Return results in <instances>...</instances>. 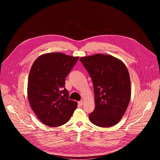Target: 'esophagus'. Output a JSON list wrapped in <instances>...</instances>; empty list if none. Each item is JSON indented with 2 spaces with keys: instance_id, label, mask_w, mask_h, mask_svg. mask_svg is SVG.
<instances>
[{
  "instance_id": "34e87169",
  "label": "esophagus",
  "mask_w": 160,
  "mask_h": 160,
  "mask_svg": "<svg viewBox=\"0 0 160 160\" xmlns=\"http://www.w3.org/2000/svg\"><path fill=\"white\" fill-rule=\"evenodd\" d=\"M78 104L80 106H82V105L83 104V101L82 100V101H78Z\"/></svg>"
}]
</instances>
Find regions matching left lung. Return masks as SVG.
Here are the masks:
<instances>
[{"label":"left lung","mask_w":160,"mask_h":160,"mask_svg":"<svg viewBox=\"0 0 160 160\" xmlns=\"http://www.w3.org/2000/svg\"><path fill=\"white\" fill-rule=\"evenodd\" d=\"M94 85V110L88 115L93 124L109 127L117 124L127 109L130 96V78L124 63L109 55L95 54L81 58Z\"/></svg>","instance_id":"8db88e82"}]
</instances>
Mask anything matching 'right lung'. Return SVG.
I'll use <instances>...</instances> for the list:
<instances>
[{
  "mask_svg": "<svg viewBox=\"0 0 160 160\" xmlns=\"http://www.w3.org/2000/svg\"><path fill=\"white\" fill-rule=\"evenodd\" d=\"M78 58L61 52L48 53L33 62L28 77V98L32 109L43 124L64 125L77 109V102L69 99L65 79Z\"/></svg>",
  "mask_w": 160,
  "mask_h": 160,
  "instance_id": "right-lung-1",
  "label": "right lung"
}]
</instances>
